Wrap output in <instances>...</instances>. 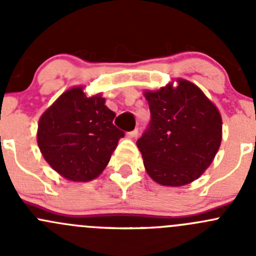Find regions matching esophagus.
Listing matches in <instances>:
<instances>
[{
  "instance_id": "1",
  "label": "esophagus",
  "mask_w": 256,
  "mask_h": 256,
  "mask_svg": "<svg viewBox=\"0 0 256 256\" xmlns=\"http://www.w3.org/2000/svg\"><path fill=\"white\" fill-rule=\"evenodd\" d=\"M138 136V128H135L134 131H130V132H128V138H135Z\"/></svg>"
}]
</instances>
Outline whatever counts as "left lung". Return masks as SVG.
I'll list each match as a JSON object with an SVG mask.
<instances>
[{
    "mask_svg": "<svg viewBox=\"0 0 256 256\" xmlns=\"http://www.w3.org/2000/svg\"><path fill=\"white\" fill-rule=\"evenodd\" d=\"M146 90L151 121L138 147L147 174L168 187L188 184L210 166L222 142V116L196 84L176 79Z\"/></svg>",
    "mask_w": 256,
    "mask_h": 256,
    "instance_id": "obj_1",
    "label": "left lung"
}]
</instances>
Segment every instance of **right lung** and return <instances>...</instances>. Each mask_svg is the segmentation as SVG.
<instances>
[{"instance_id":"1","label":"right lung","mask_w":256,"mask_h":256,"mask_svg":"<svg viewBox=\"0 0 256 256\" xmlns=\"http://www.w3.org/2000/svg\"><path fill=\"white\" fill-rule=\"evenodd\" d=\"M115 112L102 94L88 96L84 86L64 92L42 114L37 144L49 166L73 182L99 177L125 136L112 124Z\"/></svg>"}]
</instances>
